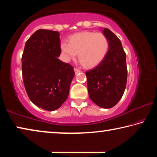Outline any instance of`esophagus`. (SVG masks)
Wrapping results in <instances>:
<instances>
[{
	"mask_svg": "<svg viewBox=\"0 0 157 157\" xmlns=\"http://www.w3.org/2000/svg\"><path fill=\"white\" fill-rule=\"evenodd\" d=\"M74 71H75V74H78V73H79V72H80V70H79V69H78V68H74Z\"/></svg>",
	"mask_w": 157,
	"mask_h": 157,
	"instance_id": "1",
	"label": "esophagus"
}]
</instances>
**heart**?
<instances>
[{"mask_svg": "<svg viewBox=\"0 0 157 157\" xmlns=\"http://www.w3.org/2000/svg\"><path fill=\"white\" fill-rule=\"evenodd\" d=\"M68 42H62L60 46L65 60L73 59L78 53L79 62L87 68L100 64L109 49L108 38L100 33L81 32L71 35Z\"/></svg>", "mask_w": 157, "mask_h": 157, "instance_id": "1", "label": "heart"}]
</instances>
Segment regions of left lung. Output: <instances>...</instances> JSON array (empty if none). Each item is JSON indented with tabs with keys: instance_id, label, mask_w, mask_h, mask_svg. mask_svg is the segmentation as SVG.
Segmentation results:
<instances>
[{
	"instance_id": "8db88e82",
	"label": "left lung",
	"mask_w": 157,
	"mask_h": 157,
	"mask_svg": "<svg viewBox=\"0 0 157 157\" xmlns=\"http://www.w3.org/2000/svg\"><path fill=\"white\" fill-rule=\"evenodd\" d=\"M109 41V49L102 62L86 72L89 98L104 109L115 106L121 99L127 84L126 54L121 41L107 28L102 30Z\"/></svg>"
}]
</instances>
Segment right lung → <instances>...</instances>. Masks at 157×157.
<instances>
[{
    "instance_id": "right-lung-1",
    "label": "right lung",
    "mask_w": 157,
    "mask_h": 157,
    "mask_svg": "<svg viewBox=\"0 0 157 157\" xmlns=\"http://www.w3.org/2000/svg\"><path fill=\"white\" fill-rule=\"evenodd\" d=\"M60 34L38 30L25 45L22 55L23 80L30 100L47 111L59 109L68 98L73 67L58 59Z\"/></svg>"
}]
</instances>
